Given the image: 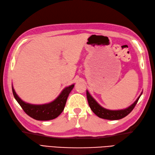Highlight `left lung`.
I'll list each match as a JSON object with an SVG mask.
<instances>
[{
    "label": "left lung",
    "mask_w": 155,
    "mask_h": 155,
    "mask_svg": "<svg viewBox=\"0 0 155 155\" xmlns=\"http://www.w3.org/2000/svg\"><path fill=\"white\" fill-rule=\"evenodd\" d=\"M142 93L143 92H141V94H140L137 99L135 102L134 104H132L130 106H129L125 109L119 110H110L102 107L94 98H93V97L90 94V93L88 92V91H86V96H87V100L90 107H91L92 111L97 116L100 118L105 119V120H117L127 116V115L134 110L137 103L138 102L140 96H141Z\"/></svg>",
    "instance_id": "1"
}]
</instances>
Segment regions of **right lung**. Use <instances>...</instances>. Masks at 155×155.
Instances as JSON below:
<instances>
[{
  "label": "right lung",
  "mask_w": 155,
  "mask_h": 155,
  "mask_svg": "<svg viewBox=\"0 0 155 155\" xmlns=\"http://www.w3.org/2000/svg\"><path fill=\"white\" fill-rule=\"evenodd\" d=\"M74 84H72L64 88L54 101L41 105H35L24 102L16 94L12 86V88L14 98L26 114L36 120L48 121L57 117L62 113L68 96L74 88Z\"/></svg>",
  "instance_id": "add662e5"
}]
</instances>
